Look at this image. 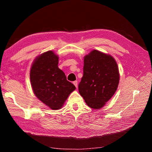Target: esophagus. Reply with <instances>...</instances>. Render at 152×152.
Returning <instances> with one entry per match:
<instances>
[{"instance_id": "1", "label": "esophagus", "mask_w": 152, "mask_h": 152, "mask_svg": "<svg viewBox=\"0 0 152 152\" xmlns=\"http://www.w3.org/2000/svg\"><path fill=\"white\" fill-rule=\"evenodd\" d=\"M73 84L75 85V86L76 87H77V86H78V82H77V80H75V81H74V82H73Z\"/></svg>"}]
</instances>
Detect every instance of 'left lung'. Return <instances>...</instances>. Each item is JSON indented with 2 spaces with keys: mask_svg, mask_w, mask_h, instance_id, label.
Instances as JSON below:
<instances>
[{
  "mask_svg": "<svg viewBox=\"0 0 152 152\" xmlns=\"http://www.w3.org/2000/svg\"><path fill=\"white\" fill-rule=\"evenodd\" d=\"M83 77L79 84L80 94L93 109L102 108L115 93L119 83V72L114 58L97 50L84 59Z\"/></svg>",
  "mask_w": 152,
  "mask_h": 152,
  "instance_id": "8db88e82",
  "label": "left lung"
}]
</instances>
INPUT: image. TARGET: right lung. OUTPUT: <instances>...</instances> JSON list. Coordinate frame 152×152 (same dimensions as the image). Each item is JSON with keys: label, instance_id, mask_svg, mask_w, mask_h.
<instances>
[{"label": "right lung", "instance_id": "right-lung-1", "mask_svg": "<svg viewBox=\"0 0 152 152\" xmlns=\"http://www.w3.org/2000/svg\"><path fill=\"white\" fill-rule=\"evenodd\" d=\"M58 56L49 50L37 58L31 67L30 77L35 96L52 110L60 109L76 87L66 80L58 68Z\"/></svg>", "mask_w": 152, "mask_h": 152}]
</instances>
